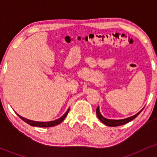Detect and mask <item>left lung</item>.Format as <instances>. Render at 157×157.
I'll use <instances>...</instances> for the list:
<instances>
[{"label":"left lung","instance_id":"obj_1","mask_svg":"<svg viewBox=\"0 0 157 157\" xmlns=\"http://www.w3.org/2000/svg\"><path fill=\"white\" fill-rule=\"evenodd\" d=\"M142 111V109L140 111V112H138L137 113H136V114L134 115V116L130 117H128L126 119H122V120H109V119H106L105 117H103L101 115V113H100V109H99V107L97 108L96 113H97V117H98L99 120H100V121L102 122V123H104L105 125H108V126L114 127V126H120V125H124V124L128 123V122L131 121V120H133L134 119L136 118V117L140 114V112H141Z\"/></svg>","mask_w":157,"mask_h":157}]
</instances>
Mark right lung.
<instances>
[{
  "mask_svg": "<svg viewBox=\"0 0 157 157\" xmlns=\"http://www.w3.org/2000/svg\"><path fill=\"white\" fill-rule=\"evenodd\" d=\"M68 111H69V109L67 110V111H66V113H64L62 117H61L60 118L57 119V120H54V121H50V122H37V121H33V120H28V119H26L24 117H23L20 116L19 114H17V116L19 117L21 119V120H23V121L26 122V123H28L29 125H32V126H37V127H44V128H46V127H52V126H55L57 125H58V124H60L64 120V119L66 118V117L67 116L68 113Z\"/></svg>",
  "mask_w": 157,
  "mask_h": 157,
  "instance_id": "1",
  "label": "right lung"
}]
</instances>
